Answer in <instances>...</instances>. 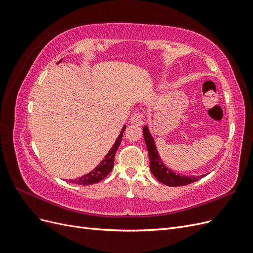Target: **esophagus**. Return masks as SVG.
I'll return each mask as SVG.
<instances>
[{"mask_svg":"<svg viewBox=\"0 0 253 253\" xmlns=\"http://www.w3.org/2000/svg\"><path fill=\"white\" fill-rule=\"evenodd\" d=\"M131 122L136 126H142L143 125V117L140 113H135L131 117Z\"/></svg>","mask_w":253,"mask_h":253,"instance_id":"esophagus-1","label":"esophagus"}]
</instances>
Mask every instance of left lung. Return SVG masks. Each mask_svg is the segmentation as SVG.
<instances>
[{"label":"left lung","mask_w":253,"mask_h":253,"mask_svg":"<svg viewBox=\"0 0 253 253\" xmlns=\"http://www.w3.org/2000/svg\"><path fill=\"white\" fill-rule=\"evenodd\" d=\"M143 137L145 145L148 148L149 152V158H150V169L152 174L155 176V178L163 182L164 185L169 187H178V186H186L191 182H194L198 179H201L207 174H203L200 176H187V175H180L176 172H173L169 168L166 167L163 163L162 158H160L158 151L156 149V143L153 138L152 134L150 133V129L148 126H143Z\"/></svg>","instance_id":"1"}]
</instances>
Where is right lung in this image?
<instances>
[{"label":"right lung","instance_id":"obj_1","mask_svg":"<svg viewBox=\"0 0 253 253\" xmlns=\"http://www.w3.org/2000/svg\"><path fill=\"white\" fill-rule=\"evenodd\" d=\"M61 61H62V59H61L58 63H60ZM126 127V125L122 126L118 138L116 139V141H115L112 149L109 151L108 154L105 155L102 162L99 164L93 171L81 176V177H78L77 179H72L70 180V182L77 183V185H81V186H88V185H93V183H97L99 181H101L103 178H105L106 176L110 174V172L112 171L114 167L115 154H116V152L119 148L121 139H122V135H124Z\"/></svg>","mask_w":253,"mask_h":253}]
</instances>
